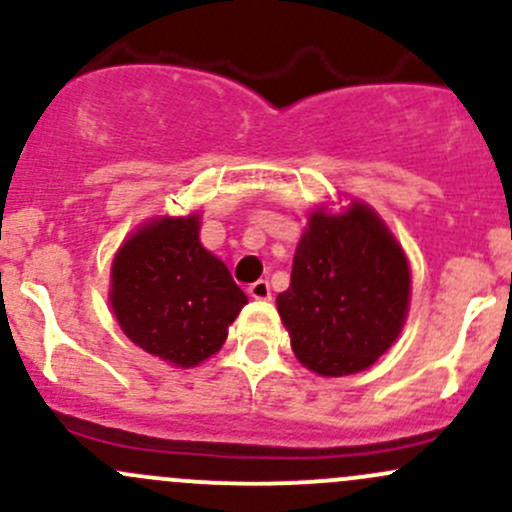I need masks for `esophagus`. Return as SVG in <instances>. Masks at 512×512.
I'll return each mask as SVG.
<instances>
[{"label": "esophagus", "instance_id": "1", "mask_svg": "<svg viewBox=\"0 0 512 512\" xmlns=\"http://www.w3.org/2000/svg\"><path fill=\"white\" fill-rule=\"evenodd\" d=\"M247 292H250V297H252V299H260V302H267V299L272 297V292H270V282H267V280H257V282H252V285H250V289H247Z\"/></svg>", "mask_w": 512, "mask_h": 512}]
</instances>
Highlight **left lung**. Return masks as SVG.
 Segmentation results:
<instances>
[{
  "label": "left lung",
  "mask_w": 512,
  "mask_h": 512,
  "mask_svg": "<svg viewBox=\"0 0 512 512\" xmlns=\"http://www.w3.org/2000/svg\"><path fill=\"white\" fill-rule=\"evenodd\" d=\"M409 294L404 250L384 220L356 200L347 213L309 215L277 312L307 369L347 376L369 369L396 342Z\"/></svg>",
  "instance_id": "obj_1"
}]
</instances>
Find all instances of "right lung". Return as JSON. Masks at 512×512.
<instances>
[{
  "mask_svg": "<svg viewBox=\"0 0 512 512\" xmlns=\"http://www.w3.org/2000/svg\"><path fill=\"white\" fill-rule=\"evenodd\" d=\"M108 299L136 347L180 369L220 352L247 304L225 262L200 245L198 213L133 232L113 257Z\"/></svg>",
  "mask_w": 512,
  "mask_h": 512,
  "instance_id": "right-lung-1",
  "label": "right lung"
}]
</instances>
